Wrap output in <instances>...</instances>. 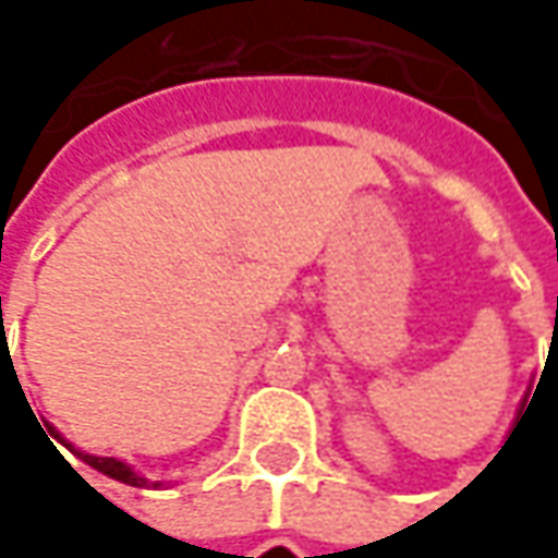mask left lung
<instances>
[{"mask_svg": "<svg viewBox=\"0 0 558 558\" xmlns=\"http://www.w3.org/2000/svg\"><path fill=\"white\" fill-rule=\"evenodd\" d=\"M531 400H534V397H531Z\"/></svg>", "mask_w": 558, "mask_h": 558, "instance_id": "8db88e82", "label": "left lung"}]
</instances>
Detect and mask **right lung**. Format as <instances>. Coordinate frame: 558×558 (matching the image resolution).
I'll use <instances>...</instances> for the list:
<instances>
[{"label": "right lung", "instance_id": "right-lung-1", "mask_svg": "<svg viewBox=\"0 0 558 558\" xmlns=\"http://www.w3.org/2000/svg\"><path fill=\"white\" fill-rule=\"evenodd\" d=\"M52 435H54V432H52ZM54 438H58V435H54ZM52 447H54V444H52ZM76 457H80L83 462H89V465H93V469H98L101 475L114 478V482L133 484V487H145V484H148L145 478H142V475H136V472H133V469H130L126 462L114 460V457H89V453H76Z\"/></svg>", "mask_w": 558, "mask_h": 558}]
</instances>
